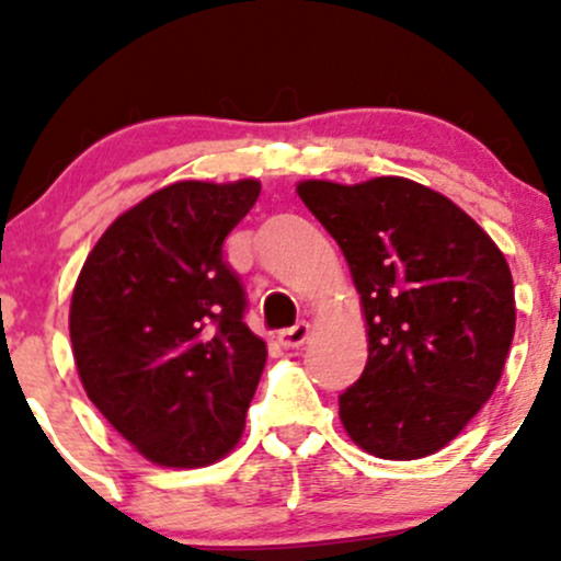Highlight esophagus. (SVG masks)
<instances>
[{"label":"esophagus","mask_w":561,"mask_h":561,"mask_svg":"<svg viewBox=\"0 0 561 561\" xmlns=\"http://www.w3.org/2000/svg\"><path fill=\"white\" fill-rule=\"evenodd\" d=\"M308 332H311L308 321H298V324L287 327V330L279 332V343L285 347H298L308 340Z\"/></svg>","instance_id":"obj_1"}]
</instances>
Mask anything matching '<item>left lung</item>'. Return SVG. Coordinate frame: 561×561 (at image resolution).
I'll return each mask as SVG.
<instances>
[{"label":"left lung","instance_id":"8db88e82","mask_svg":"<svg viewBox=\"0 0 561 561\" xmlns=\"http://www.w3.org/2000/svg\"><path fill=\"white\" fill-rule=\"evenodd\" d=\"M298 195L362 295L369 358L340 396L345 433L379 459L435 454L504 371L517 321L504 253L459 205L403 176L311 179Z\"/></svg>","mask_w":561,"mask_h":561}]
</instances>
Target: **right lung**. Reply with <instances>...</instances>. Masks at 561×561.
Masks as SVG:
<instances>
[{"label":"right lung","instance_id":"add662e5","mask_svg":"<svg viewBox=\"0 0 561 561\" xmlns=\"http://www.w3.org/2000/svg\"><path fill=\"white\" fill-rule=\"evenodd\" d=\"M261 195L255 179L176 182L118 216L70 298L76 369L100 414L160 467L224 459L266 364L244 324L224 240Z\"/></svg>","mask_w":561,"mask_h":561}]
</instances>
